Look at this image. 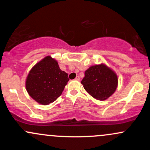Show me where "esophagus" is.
<instances>
[{
	"label": "esophagus",
	"instance_id": "34e87169",
	"mask_svg": "<svg viewBox=\"0 0 150 150\" xmlns=\"http://www.w3.org/2000/svg\"><path fill=\"white\" fill-rule=\"evenodd\" d=\"M75 80H77V81H80V77H79V76H77L76 77H75Z\"/></svg>",
	"mask_w": 150,
	"mask_h": 150
}]
</instances>
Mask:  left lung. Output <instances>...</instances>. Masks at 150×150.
Here are the masks:
<instances>
[{"label":"left lung","mask_w":150,"mask_h":150,"mask_svg":"<svg viewBox=\"0 0 150 150\" xmlns=\"http://www.w3.org/2000/svg\"><path fill=\"white\" fill-rule=\"evenodd\" d=\"M81 84L94 99L104 101L116 92L118 79L116 72L105 63L90 66L85 72Z\"/></svg>","instance_id":"1"}]
</instances>
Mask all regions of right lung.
<instances>
[{"mask_svg": "<svg viewBox=\"0 0 150 150\" xmlns=\"http://www.w3.org/2000/svg\"><path fill=\"white\" fill-rule=\"evenodd\" d=\"M69 81L68 75L60 69L58 61L51 56L36 63L25 81L27 92L34 101L48 105L56 101Z\"/></svg>", "mask_w": 150, "mask_h": 150, "instance_id": "add662e5", "label": "right lung"}]
</instances>
